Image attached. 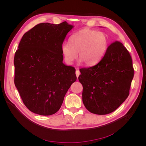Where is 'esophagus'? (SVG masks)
<instances>
[{
	"label": "esophagus",
	"mask_w": 146,
	"mask_h": 146,
	"mask_svg": "<svg viewBox=\"0 0 146 146\" xmlns=\"http://www.w3.org/2000/svg\"><path fill=\"white\" fill-rule=\"evenodd\" d=\"M76 76H77V77L78 78V76H79V75L80 74V70H79V69H76Z\"/></svg>",
	"instance_id": "obj_1"
}]
</instances>
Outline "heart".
Returning <instances> with one entry per match:
<instances>
[{"instance_id": "1", "label": "heart", "mask_w": 146, "mask_h": 146, "mask_svg": "<svg viewBox=\"0 0 146 146\" xmlns=\"http://www.w3.org/2000/svg\"><path fill=\"white\" fill-rule=\"evenodd\" d=\"M108 38L101 32L83 29L69 38V43L61 45V52L65 62L72 64L77 57L86 65L94 64L102 58L107 50Z\"/></svg>"}]
</instances>
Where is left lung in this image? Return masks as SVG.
I'll use <instances>...</instances> for the list:
<instances>
[{"mask_svg":"<svg viewBox=\"0 0 146 146\" xmlns=\"http://www.w3.org/2000/svg\"><path fill=\"white\" fill-rule=\"evenodd\" d=\"M80 71L83 103L92 113H112L129 95L134 69L129 52L121 42L111 43L98 64Z\"/></svg>","mask_w":146,"mask_h":146,"instance_id":"1","label":"left lung"}]
</instances>
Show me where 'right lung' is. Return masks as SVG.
Instances as JSON below:
<instances>
[{
	"instance_id": "add662e5",
	"label": "right lung",
	"mask_w": 146,
	"mask_h": 146,
	"mask_svg": "<svg viewBox=\"0 0 146 146\" xmlns=\"http://www.w3.org/2000/svg\"><path fill=\"white\" fill-rule=\"evenodd\" d=\"M74 27L67 22L35 25L22 38L14 58L15 85L30 111L49 116L60 110L77 80L76 69L63 63L61 45Z\"/></svg>"
}]
</instances>
